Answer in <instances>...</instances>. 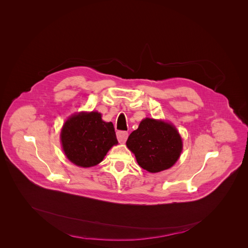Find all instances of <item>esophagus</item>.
<instances>
[{
  "instance_id": "obj_1",
  "label": "esophagus",
  "mask_w": 248,
  "mask_h": 248,
  "mask_svg": "<svg viewBox=\"0 0 248 248\" xmlns=\"http://www.w3.org/2000/svg\"><path fill=\"white\" fill-rule=\"evenodd\" d=\"M116 136H117L118 141L120 142V143H124V142L127 140L129 134L127 132H125V131H118L116 133Z\"/></svg>"
}]
</instances>
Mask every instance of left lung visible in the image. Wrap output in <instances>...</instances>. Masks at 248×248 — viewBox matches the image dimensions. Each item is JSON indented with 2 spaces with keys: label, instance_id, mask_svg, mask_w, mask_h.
I'll return each mask as SVG.
<instances>
[{
  "label": "left lung",
  "instance_id": "1",
  "mask_svg": "<svg viewBox=\"0 0 248 248\" xmlns=\"http://www.w3.org/2000/svg\"><path fill=\"white\" fill-rule=\"evenodd\" d=\"M135 154L140 166L150 173L172 167L182 151V141L177 129L166 122L145 118L126 142Z\"/></svg>",
  "mask_w": 248,
  "mask_h": 248
}]
</instances>
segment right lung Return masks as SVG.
Masks as SVG:
<instances>
[{
  "label": "right lung",
  "mask_w": 248,
  "mask_h": 248,
  "mask_svg": "<svg viewBox=\"0 0 248 248\" xmlns=\"http://www.w3.org/2000/svg\"><path fill=\"white\" fill-rule=\"evenodd\" d=\"M61 141L67 157L77 166L100 163L117 140L111 122H104L97 111L72 115L64 124Z\"/></svg>",
  "instance_id": "add662e5"
}]
</instances>
